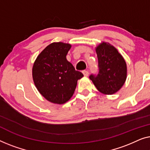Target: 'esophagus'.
<instances>
[{
	"label": "esophagus",
	"mask_w": 150,
	"mask_h": 150,
	"mask_svg": "<svg viewBox=\"0 0 150 150\" xmlns=\"http://www.w3.org/2000/svg\"><path fill=\"white\" fill-rule=\"evenodd\" d=\"M83 74L84 75V76H86V77H88V75H89V73H88V71H83Z\"/></svg>",
	"instance_id": "esophagus-1"
}]
</instances>
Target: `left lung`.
<instances>
[{"mask_svg": "<svg viewBox=\"0 0 150 150\" xmlns=\"http://www.w3.org/2000/svg\"><path fill=\"white\" fill-rule=\"evenodd\" d=\"M98 73L90 75V79L97 90L105 94L117 92L125 83L127 75L126 63L113 45L103 42L96 48Z\"/></svg>", "mask_w": 150, "mask_h": 150, "instance_id": "1", "label": "left lung"}]
</instances>
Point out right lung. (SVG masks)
<instances>
[{"label": "right lung", "mask_w": 150, "mask_h": 150, "mask_svg": "<svg viewBox=\"0 0 150 150\" xmlns=\"http://www.w3.org/2000/svg\"><path fill=\"white\" fill-rule=\"evenodd\" d=\"M71 47L69 43H52L40 53L33 64L36 88L44 98L56 104H64L72 97L78 79L83 76L67 60Z\"/></svg>", "instance_id": "1"}]
</instances>
